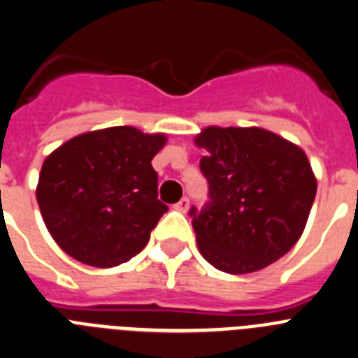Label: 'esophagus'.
Wrapping results in <instances>:
<instances>
[{
	"mask_svg": "<svg viewBox=\"0 0 358 358\" xmlns=\"http://www.w3.org/2000/svg\"><path fill=\"white\" fill-rule=\"evenodd\" d=\"M189 206H190V201H189V199H187V198H182V199H180L178 203H176L175 208L178 210V212L187 213V212H189Z\"/></svg>",
	"mask_w": 358,
	"mask_h": 358,
	"instance_id": "34e87169",
	"label": "esophagus"
}]
</instances>
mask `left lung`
<instances>
[{
	"instance_id": "8db88e82",
	"label": "left lung",
	"mask_w": 358,
	"mask_h": 358,
	"mask_svg": "<svg viewBox=\"0 0 358 358\" xmlns=\"http://www.w3.org/2000/svg\"><path fill=\"white\" fill-rule=\"evenodd\" d=\"M210 185L203 212L190 208L198 249L222 272L250 273L288 252L302 236L316 196L306 152L262 127L203 129L194 139Z\"/></svg>"
}]
</instances>
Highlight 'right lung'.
<instances>
[{"label":"right lung","instance_id":"1","mask_svg":"<svg viewBox=\"0 0 358 358\" xmlns=\"http://www.w3.org/2000/svg\"><path fill=\"white\" fill-rule=\"evenodd\" d=\"M166 134L109 127L69 139L45 157L36 185L40 213L73 259L111 268L141 252L168 206L157 199L152 159Z\"/></svg>","mask_w":358,"mask_h":358}]
</instances>
